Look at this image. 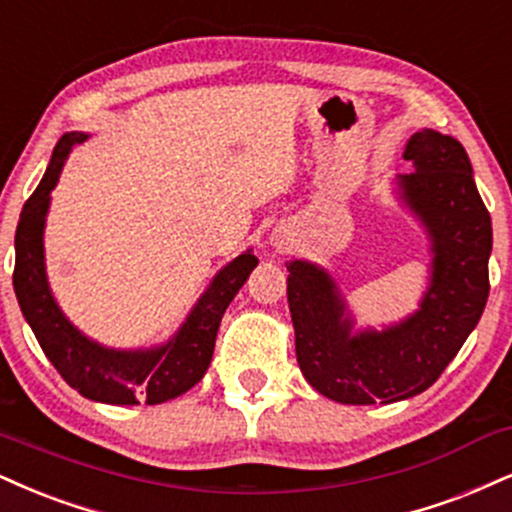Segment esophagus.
<instances>
[{
	"instance_id": "34e87169",
	"label": "esophagus",
	"mask_w": 512,
	"mask_h": 512,
	"mask_svg": "<svg viewBox=\"0 0 512 512\" xmlns=\"http://www.w3.org/2000/svg\"><path fill=\"white\" fill-rule=\"evenodd\" d=\"M276 245H286V243H283V240H276Z\"/></svg>"
}]
</instances>
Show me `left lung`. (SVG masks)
Listing matches in <instances>:
<instances>
[{"mask_svg": "<svg viewBox=\"0 0 512 512\" xmlns=\"http://www.w3.org/2000/svg\"><path fill=\"white\" fill-rule=\"evenodd\" d=\"M415 166L396 178L400 200L432 240V279L420 310L384 331L353 334V319L329 272L288 262V307L303 377L346 405L396 403L427 391L463 348L489 298L491 217L465 147L424 128L405 145Z\"/></svg>", "mask_w": 512, "mask_h": 512, "instance_id": "left-lung-1", "label": "left lung"}]
</instances>
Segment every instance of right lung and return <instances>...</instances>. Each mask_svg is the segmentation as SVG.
Returning <instances> with one entry per match:
<instances>
[{"mask_svg":"<svg viewBox=\"0 0 512 512\" xmlns=\"http://www.w3.org/2000/svg\"><path fill=\"white\" fill-rule=\"evenodd\" d=\"M88 140L85 133H66L54 147L40 186L23 205L16 229L14 291L23 317L38 338L42 353L80 396L112 405H157L171 400L205 377L226 307L240 291L257 257L243 252L214 276L186 322L164 346L147 350H114L90 341L73 326L52 298L45 272L42 233L49 193L57 186L71 147Z\"/></svg>","mask_w":512,"mask_h":512,"instance_id":"add662e5","label":"right lung"}]
</instances>
